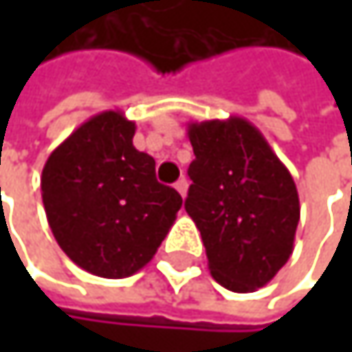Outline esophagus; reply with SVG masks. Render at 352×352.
<instances>
[{
    "label": "esophagus",
    "instance_id": "1",
    "mask_svg": "<svg viewBox=\"0 0 352 352\" xmlns=\"http://www.w3.org/2000/svg\"><path fill=\"white\" fill-rule=\"evenodd\" d=\"M187 187H189V183H187V179H185V177H181V179L175 183V189L181 193V197H185V195H187Z\"/></svg>",
    "mask_w": 352,
    "mask_h": 352
}]
</instances>
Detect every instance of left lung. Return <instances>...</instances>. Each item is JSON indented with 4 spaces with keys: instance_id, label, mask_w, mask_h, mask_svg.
I'll list each match as a JSON object with an SVG mask.
<instances>
[{
    "instance_id": "1",
    "label": "left lung",
    "mask_w": 352,
    "mask_h": 352,
    "mask_svg": "<svg viewBox=\"0 0 352 352\" xmlns=\"http://www.w3.org/2000/svg\"><path fill=\"white\" fill-rule=\"evenodd\" d=\"M185 212L201 232L212 277L230 292L267 285L294 252V177L245 118L191 122Z\"/></svg>"
}]
</instances>
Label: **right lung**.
<instances>
[{"label":"right lung","instance_id":"1","mask_svg":"<svg viewBox=\"0 0 352 352\" xmlns=\"http://www.w3.org/2000/svg\"><path fill=\"white\" fill-rule=\"evenodd\" d=\"M136 124L107 109L83 122L44 163L40 189L48 226L65 254L91 275L140 271L165 241L183 204L134 148Z\"/></svg>","mask_w":352,"mask_h":352}]
</instances>
